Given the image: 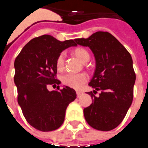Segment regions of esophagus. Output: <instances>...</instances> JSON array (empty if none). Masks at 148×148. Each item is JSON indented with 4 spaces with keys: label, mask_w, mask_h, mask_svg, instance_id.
I'll return each mask as SVG.
<instances>
[{
    "label": "esophagus",
    "mask_w": 148,
    "mask_h": 148,
    "mask_svg": "<svg viewBox=\"0 0 148 148\" xmlns=\"http://www.w3.org/2000/svg\"><path fill=\"white\" fill-rule=\"evenodd\" d=\"M76 94H77V97H80L81 95H82V92H79V91H76Z\"/></svg>",
    "instance_id": "1"
}]
</instances>
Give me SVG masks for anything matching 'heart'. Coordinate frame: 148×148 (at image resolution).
<instances>
[{
    "label": "heart",
    "mask_w": 148,
    "mask_h": 148,
    "mask_svg": "<svg viewBox=\"0 0 148 148\" xmlns=\"http://www.w3.org/2000/svg\"><path fill=\"white\" fill-rule=\"evenodd\" d=\"M73 54L76 56L82 62L86 63L90 59V53L86 49L83 47H77L73 50ZM65 53H61L56 58V65L57 70L61 71L64 66ZM88 80V77L84 73H66L61 77L63 84L71 88L79 90Z\"/></svg>",
    "instance_id": "heart-1"
}]
</instances>
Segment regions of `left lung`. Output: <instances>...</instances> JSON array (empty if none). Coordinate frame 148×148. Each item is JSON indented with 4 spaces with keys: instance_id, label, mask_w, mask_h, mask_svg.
Returning a JSON list of instances; mask_svg holds the SVG:
<instances>
[{
    "instance_id": "left-lung-1",
    "label": "left lung",
    "mask_w": 148,
    "mask_h": 148,
    "mask_svg": "<svg viewBox=\"0 0 148 148\" xmlns=\"http://www.w3.org/2000/svg\"><path fill=\"white\" fill-rule=\"evenodd\" d=\"M79 45L89 47L95 58V70L89 85L102 91L98 97L92 92V103L84 109L89 125L109 131L121 124L133 98L136 74L133 60L125 47L108 32H96L87 38H77Z\"/></svg>"
}]
</instances>
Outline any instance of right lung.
<instances>
[{
	"instance_id": "right-lung-1",
	"label": "right lung",
	"mask_w": 148,
	"mask_h": 148,
	"mask_svg": "<svg viewBox=\"0 0 148 148\" xmlns=\"http://www.w3.org/2000/svg\"><path fill=\"white\" fill-rule=\"evenodd\" d=\"M76 45L73 40L60 41L44 35L29 41L15 58L18 102L27 122L37 130L48 132L60 127L67 106L76 98L75 90L66 86L59 91L47 89L61 83L56 78L58 55Z\"/></svg>"
}]
</instances>
